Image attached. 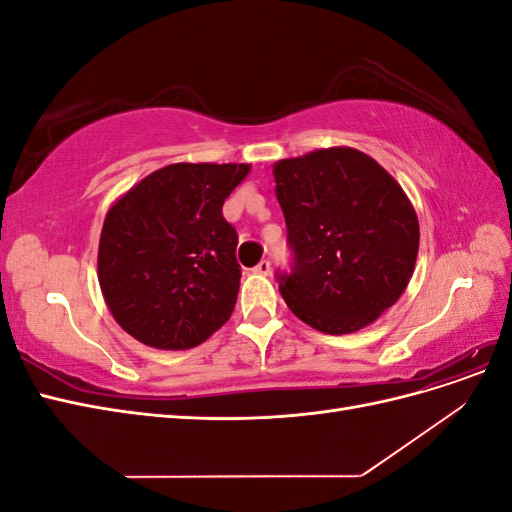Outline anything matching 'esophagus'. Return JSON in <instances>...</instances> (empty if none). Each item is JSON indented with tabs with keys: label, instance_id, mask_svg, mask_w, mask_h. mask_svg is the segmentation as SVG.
Listing matches in <instances>:
<instances>
[{
	"label": "esophagus",
	"instance_id": "34e87169",
	"mask_svg": "<svg viewBox=\"0 0 512 512\" xmlns=\"http://www.w3.org/2000/svg\"><path fill=\"white\" fill-rule=\"evenodd\" d=\"M252 271H254V273H258V275H269V273H271V260H267V258H265V260H260L258 265H256Z\"/></svg>",
	"mask_w": 512,
	"mask_h": 512
}]
</instances>
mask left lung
<instances>
[{
    "mask_svg": "<svg viewBox=\"0 0 512 512\" xmlns=\"http://www.w3.org/2000/svg\"><path fill=\"white\" fill-rule=\"evenodd\" d=\"M290 273L277 271L290 312L329 335L354 333L404 294L418 220L401 185L363 151L331 147L273 166Z\"/></svg>",
    "mask_w": 512,
    "mask_h": 512,
    "instance_id": "left-lung-1",
    "label": "left lung"
}]
</instances>
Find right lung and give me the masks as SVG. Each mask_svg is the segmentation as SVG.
Here are the masks:
<instances>
[{"label": "right lung", "instance_id": "add662e5", "mask_svg": "<svg viewBox=\"0 0 512 512\" xmlns=\"http://www.w3.org/2000/svg\"><path fill=\"white\" fill-rule=\"evenodd\" d=\"M250 164H170L108 209L98 280L119 327L145 346L188 350L230 318L241 267L224 200Z\"/></svg>", "mask_w": 512, "mask_h": 512}]
</instances>
